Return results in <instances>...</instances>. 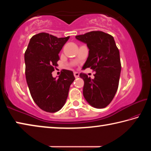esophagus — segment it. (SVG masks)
<instances>
[{"instance_id": "obj_1", "label": "esophagus", "mask_w": 151, "mask_h": 151, "mask_svg": "<svg viewBox=\"0 0 151 151\" xmlns=\"http://www.w3.org/2000/svg\"><path fill=\"white\" fill-rule=\"evenodd\" d=\"M74 76H75V78H78L79 76V73L77 72H75L74 73Z\"/></svg>"}]
</instances>
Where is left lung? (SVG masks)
Instances as JSON below:
<instances>
[{
	"label": "left lung",
	"mask_w": 151,
	"mask_h": 151,
	"mask_svg": "<svg viewBox=\"0 0 151 151\" xmlns=\"http://www.w3.org/2000/svg\"><path fill=\"white\" fill-rule=\"evenodd\" d=\"M89 48L83 68L95 71L94 78L81 73L84 81L83 95L92 106L105 108L113 99L119 87L121 64L119 48L111 35L103 31H91L76 36Z\"/></svg>",
	"instance_id": "left-lung-1"
}]
</instances>
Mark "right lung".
<instances>
[{
    "instance_id": "1",
    "label": "right lung",
    "mask_w": 151,
    "mask_h": 151,
    "mask_svg": "<svg viewBox=\"0 0 151 151\" xmlns=\"http://www.w3.org/2000/svg\"><path fill=\"white\" fill-rule=\"evenodd\" d=\"M69 37L58 38L40 32L30 39L25 51V75L30 93L37 106L46 112L62 109L75 79L72 71L65 69L58 78L52 75L60 59L58 53Z\"/></svg>"
}]
</instances>
